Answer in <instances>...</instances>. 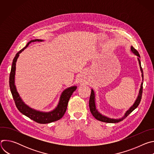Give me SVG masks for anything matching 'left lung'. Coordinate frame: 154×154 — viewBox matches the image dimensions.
<instances>
[{"mask_svg":"<svg viewBox=\"0 0 154 154\" xmlns=\"http://www.w3.org/2000/svg\"><path fill=\"white\" fill-rule=\"evenodd\" d=\"M131 51L135 55H136L138 57V63H139V65H140V71L141 72V76H142V79L143 81V69L141 68V61L140 60V55L138 53V52L133 47L131 46ZM142 93H143V82L141 83V87L139 91V94L138 96L137 97V99H136L135 103H134V105L131 106L128 110L125 112L124 116L119 119H112V118H108L105 116L102 115L101 113H100L98 110L96 108V100H95V93L93 89H91V95H90V100H89V106H90V112L91 113V114L93 115V116L98 121H102V122H107V123H116V122H119L121 121H122L124 119H125L130 113H131L132 112L135 108H137V106L139 105L140 101L141 100V97H142Z\"/></svg>","mask_w":154,"mask_h":154,"instance_id":"1","label":"left lung"}]
</instances>
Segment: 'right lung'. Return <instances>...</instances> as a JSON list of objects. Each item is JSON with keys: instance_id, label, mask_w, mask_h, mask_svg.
<instances>
[{"instance_id": "right-lung-1", "label": "right lung", "mask_w": 154, "mask_h": 154, "mask_svg": "<svg viewBox=\"0 0 154 154\" xmlns=\"http://www.w3.org/2000/svg\"><path fill=\"white\" fill-rule=\"evenodd\" d=\"M42 41L43 40L42 39H38L30 41L23 49H22L16 54V56L14 57L13 60L11 72L10 74L9 83H10V91L18 110L21 113H23L25 116H27L30 119H32L33 121L38 123L48 124V123H51V122L58 121L63 116L66 111L69 100L71 95L74 93V91L76 90L77 86H71L64 90L60 97V100L57 106L54 109V110L49 112H39V111L36 110V109H32V108L27 105L23 102V100H22V99L19 96V94L17 91L16 86L14 85L16 63L17 61V59L19 56V54H20L26 48H27V47L29 45V44H30L31 42H36V41Z\"/></svg>"}]
</instances>
